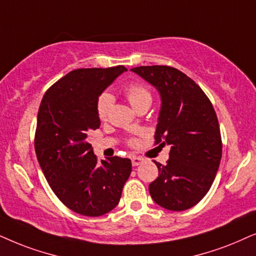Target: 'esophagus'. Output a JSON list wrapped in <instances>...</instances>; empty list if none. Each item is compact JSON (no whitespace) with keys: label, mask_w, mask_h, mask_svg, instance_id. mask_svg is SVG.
Instances as JSON below:
<instances>
[{"label":"esophagus","mask_w":256,"mask_h":256,"mask_svg":"<svg viewBox=\"0 0 256 256\" xmlns=\"http://www.w3.org/2000/svg\"><path fill=\"white\" fill-rule=\"evenodd\" d=\"M131 160H132V165H134V166L140 165V164L144 162V159H142V156H134V158H132Z\"/></svg>","instance_id":"obj_1"}]
</instances>
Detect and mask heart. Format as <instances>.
Instances as JSON below:
<instances>
[{"label":"heart","mask_w":256,"mask_h":256,"mask_svg":"<svg viewBox=\"0 0 256 256\" xmlns=\"http://www.w3.org/2000/svg\"><path fill=\"white\" fill-rule=\"evenodd\" d=\"M125 96L128 98V100L130 102L132 108H137L139 105L144 103H151L152 100V94L150 92V90L142 83H132L128 85V88H125ZM114 98L111 94L103 92L100 94L97 100V114L100 117V120H106L108 116L111 114L112 108H114ZM134 142H131V144H134Z\"/></svg>","instance_id":"obj_1"}]
</instances>
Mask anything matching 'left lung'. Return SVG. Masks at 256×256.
Returning a JSON list of instances; mask_svg holds the SVG:
<instances>
[{"label":"left lung","instance_id":"obj_1","mask_svg":"<svg viewBox=\"0 0 256 256\" xmlns=\"http://www.w3.org/2000/svg\"><path fill=\"white\" fill-rule=\"evenodd\" d=\"M131 70L159 91L156 145H171L168 164L154 162L159 174L150 184V194L166 210H188L208 192L220 165L222 142L216 111L202 88L176 68Z\"/></svg>","mask_w":256,"mask_h":256}]
</instances>
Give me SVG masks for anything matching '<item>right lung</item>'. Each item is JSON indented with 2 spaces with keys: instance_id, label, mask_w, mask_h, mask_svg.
<instances>
[{
  "instance_id": "1",
  "label": "right lung",
  "mask_w": 256,
  "mask_h": 256,
  "mask_svg": "<svg viewBox=\"0 0 256 256\" xmlns=\"http://www.w3.org/2000/svg\"><path fill=\"white\" fill-rule=\"evenodd\" d=\"M124 71L122 66L74 70L51 85L40 102L37 160L57 198L82 216H100L114 210L131 174L130 159L98 162L86 140L100 125L98 97Z\"/></svg>"
}]
</instances>
